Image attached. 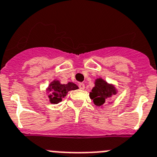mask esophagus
<instances>
[{"instance_id": "obj_1", "label": "esophagus", "mask_w": 157, "mask_h": 157, "mask_svg": "<svg viewBox=\"0 0 157 157\" xmlns=\"http://www.w3.org/2000/svg\"><path fill=\"white\" fill-rule=\"evenodd\" d=\"M79 88H80V89L84 90V88H85V86H84V84H83V83H80V84H79Z\"/></svg>"}]
</instances>
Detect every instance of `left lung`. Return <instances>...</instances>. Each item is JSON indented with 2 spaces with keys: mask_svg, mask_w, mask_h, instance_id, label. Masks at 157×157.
Returning a JSON list of instances; mask_svg holds the SVG:
<instances>
[{
  "mask_svg": "<svg viewBox=\"0 0 157 157\" xmlns=\"http://www.w3.org/2000/svg\"><path fill=\"white\" fill-rule=\"evenodd\" d=\"M117 90L111 84H108L102 78H98L95 81V87L89 93L90 98L93 100L94 104L97 107H102L108 103L110 98L116 95Z\"/></svg>",
  "mask_w": 157,
  "mask_h": 157,
  "instance_id": "obj_1",
  "label": "left lung"
}]
</instances>
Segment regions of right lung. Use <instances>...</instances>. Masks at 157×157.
<instances>
[{"mask_svg":"<svg viewBox=\"0 0 157 157\" xmlns=\"http://www.w3.org/2000/svg\"><path fill=\"white\" fill-rule=\"evenodd\" d=\"M78 89V86L73 82H69L66 84H62L59 80H54L50 83L46 91L49 94L50 102L54 104L62 102V99L66 96L68 92L72 90Z\"/></svg>","mask_w":157,"mask_h":157,"instance_id":"right-lung-1","label":"right lung"}]
</instances>
